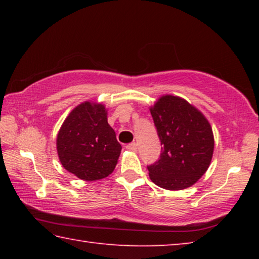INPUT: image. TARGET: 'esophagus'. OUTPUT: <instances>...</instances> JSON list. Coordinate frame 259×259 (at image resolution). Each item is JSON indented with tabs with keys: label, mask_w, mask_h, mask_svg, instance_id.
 Here are the masks:
<instances>
[{
	"label": "esophagus",
	"mask_w": 259,
	"mask_h": 259,
	"mask_svg": "<svg viewBox=\"0 0 259 259\" xmlns=\"http://www.w3.org/2000/svg\"><path fill=\"white\" fill-rule=\"evenodd\" d=\"M125 147H126V150H129V151H133V152L137 151V144L136 143H130Z\"/></svg>",
	"instance_id": "esophagus-1"
}]
</instances>
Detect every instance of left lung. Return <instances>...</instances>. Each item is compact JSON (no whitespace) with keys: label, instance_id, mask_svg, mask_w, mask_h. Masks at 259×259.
<instances>
[{"label":"left lung","instance_id":"8db88e82","mask_svg":"<svg viewBox=\"0 0 259 259\" xmlns=\"http://www.w3.org/2000/svg\"><path fill=\"white\" fill-rule=\"evenodd\" d=\"M150 111L162 145L159 160L147 166L151 181L170 191L192 186L212 159L211 125L198 108L177 96H162Z\"/></svg>","mask_w":259,"mask_h":259}]
</instances>
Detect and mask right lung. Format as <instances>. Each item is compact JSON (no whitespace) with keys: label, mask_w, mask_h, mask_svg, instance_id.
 <instances>
[{"label":"right lung","mask_w":259,"mask_h":259,"mask_svg":"<svg viewBox=\"0 0 259 259\" xmlns=\"http://www.w3.org/2000/svg\"><path fill=\"white\" fill-rule=\"evenodd\" d=\"M121 150L103 104L84 102L78 105L65 119L57 135L60 163L87 182L112 174Z\"/></svg>","instance_id":"obj_1"}]
</instances>
